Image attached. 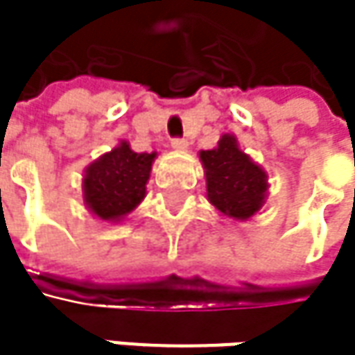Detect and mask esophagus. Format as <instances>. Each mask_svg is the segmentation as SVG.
Returning <instances> with one entry per match:
<instances>
[{
    "label": "esophagus",
    "instance_id": "34e87169",
    "mask_svg": "<svg viewBox=\"0 0 355 355\" xmlns=\"http://www.w3.org/2000/svg\"><path fill=\"white\" fill-rule=\"evenodd\" d=\"M171 146H173L177 152H184V150L189 148V141H187L184 137H175V139H171Z\"/></svg>",
    "mask_w": 355,
    "mask_h": 355
}]
</instances>
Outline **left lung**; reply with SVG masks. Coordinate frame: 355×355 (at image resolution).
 <instances>
[{"mask_svg": "<svg viewBox=\"0 0 355 355\" xmlns=\"http://www.w3.org/2000/svg\"><path fill=\"white\" fill-rule=\"evenodd\" d=\"M205 171L207 199L228 218L248 220L265 203L267 173L239 148V139L230 133L222 135L214 150L199 152Z\"/></svg>", "mask_w": 355, "mask_h": 355, "instance_id": "left-lung-1", "label": "left lung"}]
</instances>
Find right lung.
<instances>
[{
  "label": "right lung",
  "mask_w": 355,
  "mask_h": 355,
  "mask_svg": "<svg viewBox=\"0 0 355 355\" xmlns=\"http://www.w3.org/2000/svg\"><path fill=\"white\" fill-rule=\"evenodd\" d=\"M156 152L137 154L127 141L103 154L86 171L82 180L84 203L101 220L119 222L146 197Z\"/></svg>",
  "instance_id": "1"
}]
</instances>
